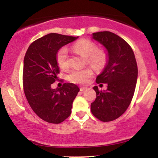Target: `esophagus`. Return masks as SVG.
Listing matches in <instances>:
<instances>
[{
	"label": "esophagus",
	"mask_w": 158,
	"mask_h": 158,
	"mask_svg": "<svg viewBox=\"0 0 158 158\" xmlns=\"http://www.w3.org/2000/svg\"><path fill=\"white\" fill-rule=\"evenodd\" d=\"M86 89V87H81L80 88V90H81V91H84Z\"/></svg>",
	"instance_id": "obj_1"
}]
</instances>
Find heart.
<instances>
[{
	"instance_id": "heart-1",
	"label": "heart",
	"mask_w": 158,
	"mask_h": 158,
	"mask_svg": "<svg viewBox=\"0 0 158 158\" xmlns=\"http://www.w3.org/2000/svg\"><path fill=\"white\" fill-rule=\"evenodd\" d=\"M73 51L81 54L86 57L88 64L95 68H99L104 65L106 61V55L104 51L96 49L94 42L88 40H81L71 46ZM57 62L59 67L62 70H65L69 67V54L66 47H62L58 51ZM93 70L90 68L73 69L68 75V79L75 83H85L93 75Z\"/></svg>"
}]
</instances>
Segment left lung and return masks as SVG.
<instances>
[{
	"label": "left lung",
	"mask_w": 158,
	"mask_h": 158,
	"mask_svg": "<svg viewBox=\"0 0 158 158\" xmlns=\"http://www.w3.org/2000/svg\"><path fill=\"white\" fill-rule=\"evenodd\" d=\"M92 39L107 51V62L96 77L97 83H107V89H94L96 98L90 105L95 117L102 122L115 120L130 104L137 84L138 70L135 56L126 41L110 31L92 34Z\"/></svg>",
	"instance_id": "1"
}]
</instances>
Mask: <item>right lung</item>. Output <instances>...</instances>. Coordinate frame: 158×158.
<instances>
[{"instance_id": "1", "label": "right lung", "mask_w": 158, "mask_h": 158, "mask_svg": "<svg viewBox=\"0 0 158 158\" xmlns=\"http://www.w3.org/2000/svg\"><path fill=\"white\" fill-rule=\"evenodd\" d=\"M78 36L52 33L30 44L23 60V85L28 102L39 117L60 124L69 117L79 88L71 83L52 89L60 73L57 62L59 49Z\"/></svg>"}]
</instances>
